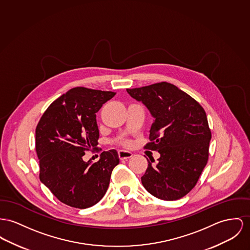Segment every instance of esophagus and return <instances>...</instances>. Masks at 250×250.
Instances as JSON below:
<instances>
[{"label": "esophagus", "instance_id": "esophagus-1", "mask_svg": "<svg viewBox=\"0 0 250 250\" xmlns=\"http://www.w3.org/2000/svg\"><path fill=\"white\" fill-rule=\"evenodd\" d=\"M133 156V153L126 150H118V157L120 160H127Z\"/></svg>", "mask_w": 250, "mask_h": 250}]
</instances>
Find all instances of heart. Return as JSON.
Wrapping results in <instances>:
<instances>
[{
	"instance_id": "1",
	"label": "heart",
	"mask_w": 250,
	"mask_h": 250,
	"mask_svg": "<svg viewBox=\"0 0 250 250\" xmlns=\"http://www.w3.org/2000/svg\"><path fill=\"white\" fill-rule=\"evenodd\" d=\"M119 143H121L123 146H126V147H128V146L131 145V142H130L129 140H126V139H120V140H119Z\"/></svg>"
}]
</instances>
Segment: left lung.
Instances as JSON below:
<instances>
[{
	"instance_id": "left-lung-1",
	"label": "left lung",
	"mask_w": 250,
	"mask_h": 250,
	"mask_svg": "<svg viewBox=\"0 0 250 250\" xmlns=\"http://www.w3.org/2000/svg\"><path fill=\"white\" fill-rule=\"evenodd\" d=\"M127 92L154 118L145 149L160 153L156 165L147 159L141 182L158 199L182 198L195 187L208 163L211 132L205 110L187 93L165 82Z\"/></svg>"
}]
</instances>
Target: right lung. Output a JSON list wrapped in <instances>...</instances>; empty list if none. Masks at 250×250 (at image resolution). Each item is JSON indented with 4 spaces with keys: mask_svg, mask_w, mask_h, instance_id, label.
<instances>
[{
    "mask_svg": "<svg viewBox=\"0 0 250 250\" xmlns=\"http://www.w3.org/2000/svg\"><path fill=\"white\" fill-rule=\"evenodd\" d=\"M115 92L76 87L55 100L36 128L40 179L63 204L87 208L107 191L117 150L103 151L100 160L85 162L88 150H98L100 137L96 114Z\"/></svg>",
    "mask_w": 250,
    "mask_h": 250,
    "instance_id": "1",
    "label": "right lung"
}]
</instances>
